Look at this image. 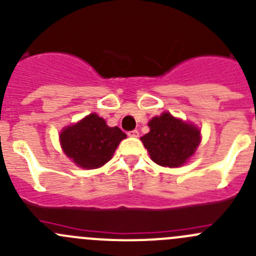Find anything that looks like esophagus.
I'll return each mask as SVG.
<instances>
[{"label": "esophagus", "mask_w": 256, "mask_h": 256, "mask_svg": "<svg viewBox=\"0 0 256 256\" xmlns=\"http://www.w3.org/2000/svg\"><path fill=\"white\" fill-rule=\"evenodd\" d=\"M128 135L131 136V138H138V130H131V131H128Z\"/></svg>", "instance_id": "esophagus-1"}]
</instances>
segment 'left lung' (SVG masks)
<instances>
[{
	"mask_svg": "<svg viewBox=\"0 0 256 256\" xmlns=\"http://www.w3.org/2000/svg\"><path fill=\"white\" fill-rule=\"evenodd\" d=\"M150 132L141 138L152 161L164 167L182 166L198 147L200 131L193 125L174 118L170 112L148 122Z\"/></svg>",
	"mask_w": 256,
	"mask_h": 256,
	"instance_id": "obj_1",
	"label": "left lung"
}]
</instances>
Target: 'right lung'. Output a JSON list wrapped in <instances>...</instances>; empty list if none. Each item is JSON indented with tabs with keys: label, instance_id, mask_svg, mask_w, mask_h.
<instances>
[{
	"label": "right lung",
	"instance_id": "1",
	"mask_svg": "<svg viewBox=\"0 0 256 256\" xmlns=\"http://www.w3.org/2000/svg\"><path fill=\"white\" fill-rule=\"evenodd\" d=\"M125 132L118 126L109 128L104 118L90 114L78 124L68 126L60 134L64 152L76 166L85 170L102 167L110 161Z\"/></svg>",
	"mask_w": 256,
	"mask_h": 256
}]
</instances>
